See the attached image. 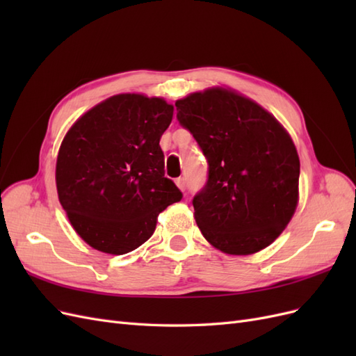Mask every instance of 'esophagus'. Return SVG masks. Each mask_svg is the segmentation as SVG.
Returning a JSON list of instances; mask_svg holds the SVG:
<instances>
[{
    "instance_id": "1",
    "label": "esophagus",
    "mask_w": 356,
    "mask_h": 356,
    "mask_svg": "<svg viewBox=\"0 0 356 356\" xmlns=\"http://www.w3.org/2000/svg\"><path fill=\"white\" fill-rule=\"evenodd\" d=\"M177 186H178V188H179L181 191H184L186 187H187L186 179H184V178H178V179H177Z\"/></svg>"
}]
</instances>
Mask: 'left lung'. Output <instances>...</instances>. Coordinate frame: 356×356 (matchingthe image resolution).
Here are the masks:
<instances>
[{
  "label": "left lung",
  "instance_id": "obj_1",
  "mask_svg": "<svg viewBox=\"0 0 356 356\" xmlns=\"http://www.w3.org/2000/svg\"><path fill=\"white\" fill-rule=\"evenodd\" d=\"M175 106L209 166L207 184L193 197L204 239L232 255L264 250L298 203L293 139L263 106L222 88L191 93Z\"/></svg>",
  "mask_w": 356,
  "mask_h": 356
}]
</instances>
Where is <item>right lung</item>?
Returning <instances> with one entry per match:
<instances>
[{"label": "right lung", "mask_w": 356, "mask_h": 356, "mask_svg": "<svg viewBox=\"0 0 356 356\" xmlns=\"http://www.w3.org/2000/svg\"><path fill=\"white\" fill-rule=\"evenodd\" d=\"M174 106L161 98L115 95L93 106L63 138L56 187L63 211L95 250L122 255L147 242L157 217L182 193L165 177L159 145Z\"/></svg>", "instance_id": "1"}]
</instances>
